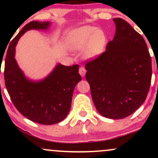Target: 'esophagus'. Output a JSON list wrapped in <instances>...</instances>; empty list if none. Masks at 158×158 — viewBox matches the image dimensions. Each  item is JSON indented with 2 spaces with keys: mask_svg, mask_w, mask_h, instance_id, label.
I'll list each match as a JSON object with an SVG mask.
<instances>
[{
  "mask_svg": "<svg viewBox=\"0 0 158 158\" xmlns=\"http://www.w3.org/2000/svg\"><path fill=\"white\" fill-rule=\"evenodd\" d=\"M85 73H86V70H85V68H84V67H81L79 69V73H80V75H81V77L85 76Z\"/></svg>",
  "mask_w": 158,
  "mask_h": 158,
  "instance_id": "obj_1",
  "label": "esophagus"
}]
</instances>
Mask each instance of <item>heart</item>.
I'll list each match as a JSON object with an SVG mask.
<instances>
[{
    "label": "heart",
    "instance_id": "heart-1",
    "mask_svg": "<svg viewBox=\"0 0 158 158\" xmlns=\"http://www.w3.org/2000/svg\"><path fill=\"white\" fill-rule=\"evenodd\" d=\"M106 40L105 34L101 30L92 27H83L71 32L67 45L73 52L85 49L83 57L85 59H94L102 52Z\"/></svg>",
    "mask_w": 158,
    "mask_h": 158
}]
</instances>
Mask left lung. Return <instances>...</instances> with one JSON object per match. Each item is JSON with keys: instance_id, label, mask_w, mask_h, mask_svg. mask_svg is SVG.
<instances>
[{"instance_id": "8db88e82", "label": "left lung", "mask_w": 158, "mask_h": 158, "mask_svg": "<svg viewBox=\"0 0 158 158\" xmlns=\"http://www.w3.org/2000/svg\"><path fill=\"white\" fill-rule=\"evenodd\" d=\"M113 20L115 36L105 52L85 64V78L98 113L120 119L133 114L145 101L152 62L142 35L124 19Z\"/></svg>"}]
</instances>
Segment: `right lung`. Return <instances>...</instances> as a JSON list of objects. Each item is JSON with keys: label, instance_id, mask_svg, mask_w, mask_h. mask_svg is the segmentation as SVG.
<instances>
[{"label": "right lung", "instance_id": "right-lung-1", "mask_svg": "<svg viewBox=\"0 0 158 158\" xmlns=\"http://www.w3.org/2000/svg\"><path fill=\"white\" fill-rule=\"evenodd\" d=\"M49 21H31L25 25L10 43L5 60L6 87L13 103L32 122L51 125L64 119L70 111L74 88L81 76L79 66L58 63L44 79L32 81L26 77L16 59V46L21 36L31 29L47 30Z\"/></svg>", "mask_w": 158, "mask_h": 158}]
</instances>
